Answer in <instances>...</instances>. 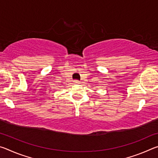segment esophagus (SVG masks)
I'll use <instances>...</instances> for the list:
<instances>
[{
  "label": "esophagus",
  "instance_id": "obj_1",
  "mask_svg": "<svg viewBox=\"0 0 158 158\" xmlns=\"http://www.w3.org/2000/svg\"><path fill=\"white\" fill-rule=\"evenodd\" d=\"M74 84H79V80L75 79V80H74Z\"/></svg>",
  "mask_w": 158,
  "mask_h": 158
}]
</instances>
